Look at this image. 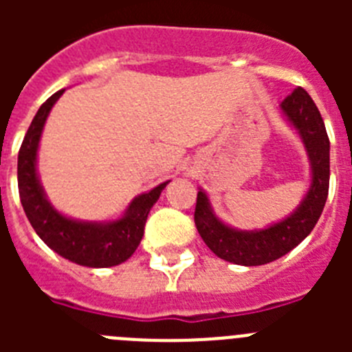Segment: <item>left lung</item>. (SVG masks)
<instances>
[{
	"label": "left lung",
	"mask_w": 352,
	"mask_h": 352,
	"mask_svg": "<svg viewBox=\"0 0 352 352\" xmlns=\"http://www.w3.org/2000/svg\"><path fill=\"white\" fill-rule=\"evenodd\" d=\"M282 113L296 126L312 160V186L289 219L263 229L243 232L220 222L204 192H197L195 227L214 256L241 266L272 263L300 245L321 217L329 190V139L324 121L310 95L298 86L280 104Z\"/></svg>",
	"instance_id": "obj_1"
}]
</instances>
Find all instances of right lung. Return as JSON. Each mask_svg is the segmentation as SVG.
I'll use <instances>...</instances> for the list:
<instances>
[{"instance_id":"1","label":"right lung","mask_w":352,"mask_h":352,"mask_svg":"<svg viewBox=\"0 0 352 352\" xmlns=\"http://www.w3.org/2000/svg\"><path fill=\"white\" fill-rule=\"evenodd\" d=\"M61 93L63 89L43 102L19 149L17 183L21 204L36 234L61 257L89 268L116 266L125 263L139 247L149 210L157 203L167 183L133 199L125 217L111 223L76 222L52 210L36 176V149L43 123Z\"/></svg>"}]
</instances>
